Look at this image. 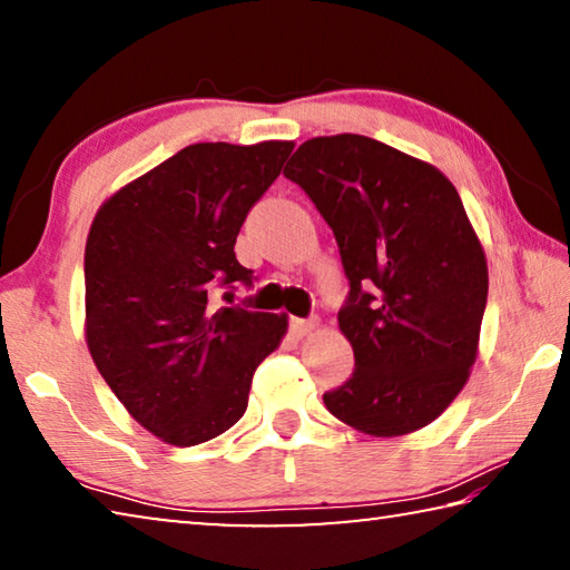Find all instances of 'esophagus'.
Segmentation results:
<instances>
[{
  "label": "esophagus",
  "mask_w": 570,
  "mask_h": 570,
  "mask_svg": "<svg viewBox=\"0 0 570 570\" xmlns=\"http://www.w3.org/2000/svg\"><path fill=\"white\" fill-rule=\"evenodd\" d=\"M314 326H316V320H294L288 322V330H292V334L294 336H306L308 332H314Z\"/></svg>",
  "instance_id": "34e87169"
}]
</instances>
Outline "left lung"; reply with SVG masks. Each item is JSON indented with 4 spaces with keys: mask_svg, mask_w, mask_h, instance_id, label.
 <instances>
[{
    "mask_svg": "<svg viewBox=\"0 0 570 570\" xmlns=\"http://www.w3.org/2000/svg\"><path fill=\"white\" fill-rule=\"evenodd\" d=\"M284 176L334 230L350 282L340 330L354 372L324 392L326 410L377 438L438 420L465 387L488 304L485 254L455 186L352 132L302 142Z\"/></svg>",
    "mask_w": 570,
    "mask_h": 570,
    "instance_id": "1",
    "label": "left lung"
}]
</instances>
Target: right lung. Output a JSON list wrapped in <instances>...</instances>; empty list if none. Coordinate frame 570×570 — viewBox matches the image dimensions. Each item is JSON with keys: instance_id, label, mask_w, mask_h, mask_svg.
Here are the masks:
<instances>
[{"instance_id": "add662e5", "label": "right lung", "mask_w": 570, "mask_h": 570, "mask_svg": "<svg viewBox=\"0 0 570 570\" xmlns=\"http://www.w3.org/2000/svg\"><path fill=\"white\" fill-rule=\"evenodd\" d=\"M294 142H196L115 193L85 246L95 366L125 410L168 445L218 438L244 417L256 366L286 316L218 306L254 286L236 236Z\"/></svg>"}]
</instances>
